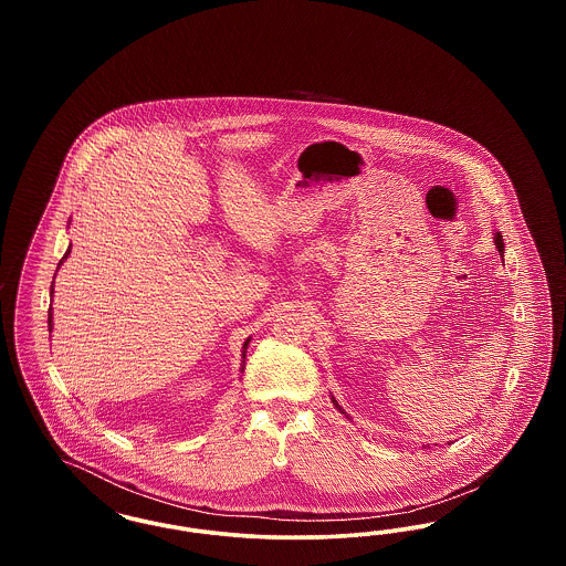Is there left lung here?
Here are the masks:
<instances>
[{"label":"left lung","mask_w":566,"mask_h":566,"mask_svg":"<svg viewBox=\"0 0 566 566\" xmlns=\"http://www.w3.org/2000/svg\"><path fill=\"white\" fill-rule=\"evenodd\" d=\"M494 245H496V250H499V252H501V256H503V252H505V242H503V235H501L499 231L494 233ZM331 401H333V405H335V407H337V409H339V411H342L346 418H350V416H348V413H346V411L339 407V403L335 401V397H331Z\"/></svg>","instance_id":"8db88e82"}]
</instances>
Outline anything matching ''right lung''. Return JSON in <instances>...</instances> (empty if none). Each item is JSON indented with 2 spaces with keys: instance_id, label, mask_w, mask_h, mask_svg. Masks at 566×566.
<instances>
[{
  "instance_id": "add662e5",
  "label": "right lung",
  "mask_w": 566,
  "mask_h": 566,
  "mask_svg": "<svg viewBox=\"0 0 566 566\" xmlns=\"http://www.w3.org/2000/svg\"><path fill=\"white\" fill-rule=\"evenodd\" d=\"M70 250H72V248H67V250H65V254H63V259H61V261H59V268H61V265H63V261H65V259H67V254H70ZM59 268H56V270H59ZM53 293H54V289H53V284H51V298H53ZM49 331H53V307H51V310H49ZM248 344H250V337H248V339H245V342H243L242 374H243V369H245V350H248Z\"/></svg>"
}]
</instances>
